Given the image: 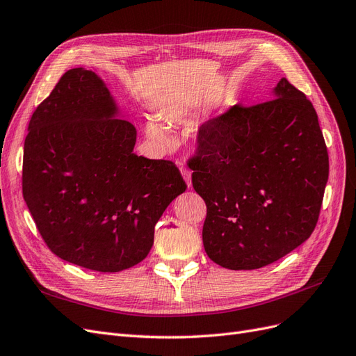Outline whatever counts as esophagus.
Segmentation results:
<instances>
[{
  "label": "esophagus",
  "mask_w": 356,
  "mask_h": 356,
  "mask_svg": "<svg viewBox=\"0 0 356 356\" xmlns=\"http://www.w3.org/2000/svg\"><path fill=\"white\" fill-rule=\"evenodd\" d=\"M179 168H180V173H181L183 179H185V181H186L188 188H191V186H192V181H191V170H189L188 167H185V165H180Z\"/></svg>",
  "instance_id": "34e87169"
}]
</instances>
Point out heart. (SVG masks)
<instances>
[{
    "instance_id": "1",
    "label": "heart",
    "mask_w": 356,
    "mask_h": 356,
    "mask_svg": "<svg viewBox=\"0 0 356 356\" xmlns=\"http://www.w3.org/2000/svg\"><path fill=\"white\" fill-rule=\"evenodd\" d=\"M147 134L151 136L152 139H155V140H158V142H161V143L170 142V136H168V133L165 131V129L161 127V125H159V124L155 122V121H151V122L147 124Z\"/></svg>"
}]
</instances>
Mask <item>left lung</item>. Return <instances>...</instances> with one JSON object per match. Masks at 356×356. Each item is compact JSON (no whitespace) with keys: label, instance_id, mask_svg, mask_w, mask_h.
Returning a JSON list of instances; mask_svg holds the SVG:
<instances>
[{"label":"left lung","instance_id":"8db88e82","mask_svg":"<svg viewBox=\"0 0 356 356\" xmlns=\"http://www.w3.org/2000/svg\"><path fill=\"white\" fill-rule=\"evenodd\" d=\"M189 159L207 205L202 243L226 269L251 270L303 244L316 226L328 152L314 105L282 78L275 97L202 124Z\"/></svg>","mask_w":356,"mask_h":356}]
</instances>
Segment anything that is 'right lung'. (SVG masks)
Returning a JSON list of instances; mask_svg holds the SVG:
<instances>
[{
  "label": "right lung",
  "instance_id": "add662e5",
  "mask_svg": "<svg viewBox=\"0 0 356 356\" xmlns=\"http://www.w3.org/2000/svg\"><path fill=\"white\" fill-rule=\"evenodd\" d=\"M117 113L102 79L74 67L33 111L24 149L22 192L44 243L97 272L140 263L159 217L186 191L173 161L133 152L134 125Z\"/></svg>",
  "mask_w": 356,
  "mask_h": 356
}]
</instances>
